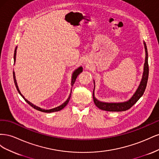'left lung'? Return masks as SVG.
<instances>
[{"instance_id":"left-lung-1","label":"left lung","mask_w":159,"mask_h":159,"mask_svg":"<svg viewBox=\"0 0 159 159\" xmlns=\"http://www.w3.org/2000/svg\"><path fill=\"white\" fill-rule=\"evenodd\" d=\"M144 45H145V62L144 64V71L143 78L141 81L139 85L138 89L135 91V93L132 96V98L130 99L127 102H123V103H105L99 102L97 99H95L94 96V89L93 92V98L95 105L97 106L99 109L107 111H124L129 109L131 108L133 105L136 103L137 101L140 99V98L143 95L145 92L147 84L148 78V52L147 48V45L144 42ZM95 84V82H94ZM95 88V85H94Z\"/></svg>"}]
</instances>
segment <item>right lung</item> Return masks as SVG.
<instances>
[{
    "instance_id": "obj_1",
    "label": "right lung",
    "mask_w": 159,
    "mask_h": 159,
    "mask_svg": "<svg viewBox=\"0 0 159 159\" xmlns=\"http://www.w3.org/2000/svg\"><path fill=\"white\" fill-rule=\"evenodd\" d=\"M16 49H17V46L16 47L15 50H14V63H15V61H16ZM82 71H83L82 67H80V68H78V69H76V70L74 71V73H73V74H72V77H71V78H71V86L73 85H74V84L75 83V81L76 78H77V77H78V75L81 73V72H82ZM13 78H14V84H15V85H16V89H17L18 92L19 93H20V95L22 96V97L24 98V99H25V100L26 101V102H27L28 104H29L31 107H32L34 109H36V110H38V111H40L44 112V113H52V112L58 111L61 110L62 109H64V108L66 106V105L68 103L69 101H70V98H71V93H70V96H69V98H68V99H67L63 104L61 105H60V106L57 107H55V108H54V109H42V108H40V107H37V106H36V105H34V104H32V103H30V102H29V101H28L26 99H25V97H24V96L21 94L20 91V90H19L18 87V85H17V82H16V80L15 74H14V71H13Z\"/></svg>"
}]
</instances>
